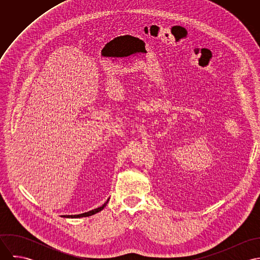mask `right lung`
I'll return each instance as SVG.
<instances>
[{"label":"right lung","mask_w":260,"mask_h":260,"mask_svg":"<svg viewBox=\"0 0 260 260\" xmlns=\"http://www.w3.org/2000/svg\"><path fill=\"white\" fill-rule=\"evenodd\" d=\"M107 203H108V200H107V202H105L102 206H100V207H98V208H96V209H93V210H91V211H88V212H85V213H82V214H77V215H64L63 217H67V218H80V217L91 216V215L96 214L97 212L103 210V208L107 205Z\"/></svg>","instance_id":"obj_1"}]
</instances>
